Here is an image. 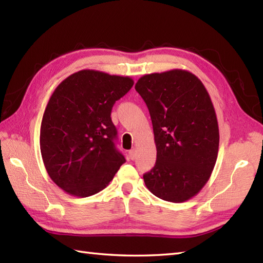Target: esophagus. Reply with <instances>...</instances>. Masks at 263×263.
Wrapping results in <instances>:
<instances>
[{"mask_svg": "<svg viewBox=\"0 0 263 263\" xmlns=\"http://www.w3.org/2000/svg\"><path fill=\"white\" fill-rule=\"evenodd\" d=\"M128 155H130V158L133 160L136 158V149H131L130 152H128Z\"/></svg>", "mask_w": 263, "mask_h": 263, "instance_id": "1", "label": "esophagus"}]
</instances>
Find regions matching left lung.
<instances>
[{
    "label": "left lung",
    "mask_w": 263,
    "mask_h": 263,
    "mask_svg": "<svg viewBox=\"0 0 263 263\" xmlns=\"http://www.w3.org/2000/svg\"><path fill=\"white\" fill-rule=\"evenodd\" d=\"M136 90L149 109L157 148L144 184L159 199L184 202L204 186L217 160L219 130L209 93L185 70L143 76Z\"/></svg>",
    "instance_id": "obj_1"
}]
</instances>
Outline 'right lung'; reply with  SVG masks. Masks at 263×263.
<instances>
[{
  "mask_svg": "<svg viewBox=\"0 0 263 263\" xmlns=\"http://www.w3.org/2000/svg\"><path fill=\"white\" fill-rule=\"evenodd\" d=\"M133 83L128 77L81 70L54 90L39 141L49 177L66 193L80 198L98 193L125 163L115 146L110 113Z\"/></svg>",
  "mask_w": 263,
  "mask_h": 263,
  "instance_id": "1",
  "label": "right lung"
}]
</instances>
